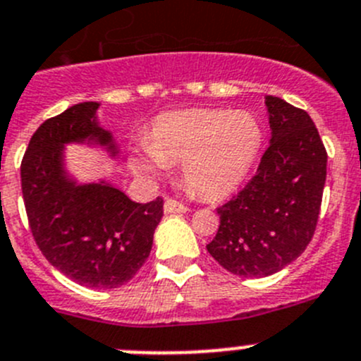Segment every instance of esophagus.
<instances>
[{
  "mask_svg": "<svg viewBox=\"0 0 361 361\" xmlns=\"http://www.w3.org/2000/svg\"><path fill=\"white\" fill-rule=\"evenodd\" d=\"M164 212L166 213H187L188 208L183 204V202L176 201V199H167L164 202Z\"/></svg>",
  "mask_w": 361,
  "mask_h": 361,
  "instance_id": "1",
  "label": "esophagus"
}]
</instances>
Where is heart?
Returning a JSON list of instances; mask_svg holds the SVG:
<instances>
[{
  "label": "heart",
  "instance_id": "obj_1",
  "mask_svg": "<svg viewBox=\"0 0 361 361\" xmlns=\"http://www.w3.org/2000/svg\"><path fill=\"white\" fill-rule=\"evenodd\" d=\"M261 146V123L248 111H174L157 118L145 142L148 155L135 159L134 167L152 176L181 160L187 187L204 199H220L240 187Z\"/></svg>",
  "mask_w": 361,
  "mask_h": 361
}]
</instances>
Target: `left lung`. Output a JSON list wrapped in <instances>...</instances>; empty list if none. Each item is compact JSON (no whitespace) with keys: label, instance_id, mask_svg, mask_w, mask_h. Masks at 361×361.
I'll list each match as a JSON object with an SVG mask.
<instances>
[{"label":"left lung","instance_id":"1","mask_svg":"<svg viewBox=\"0 0 361 361\" xmlns=\"http://www.w3.org/2000/svg\"><path fill=\"white\" fill-rule=\"evenodd\" d=\"M269 139L257 173L226 204L206 245L238 277H268L295 261L310 243L326 181V149L303 109L266 97Z\"/></svg>","mask_w":361,"mask_h":361}]
</instances>
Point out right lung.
Wrapping results in <instances>:
<instances>
[{
    "mask_svg": "<svg viewBox=\"0 0 361 361\" xmlns=\"http://www.w3.org/2000/svg\"><path fill=\"white\" fill-rule=\"evenodd\" d=\"M97 102H82L45 120L20 162L27 222L49 262L73 282L93 289L127 284L148 259L153 233L164 215L162 197L134 202L113 185H77L66 176L68 142L118 148L97 123Z\"/></svg>",
    "mask_w": 361,
    "mask_h": 361,
    "instance_id": "obj_1",
    "label": "right lung"
}]
</instances>
